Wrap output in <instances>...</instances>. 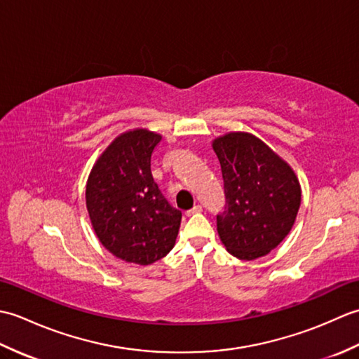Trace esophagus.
I'll list each match as a JSON object with an SVG mask.
<instances>
[{
    "instance_id": "34e87169",
    "label": "esophagus",
    "mask_w": 359,
    "mask_h": 359,
    "mask_svg": "<svg viewBox=\"0 0 359 359\" xmlns=\"http://www.w3.org/2000/svg\"><path fill=\"white\" fill-rule=\"evenodd\" d=\"M197 212H202L201 205H196V207H193L191 210L187 211V216H193V215H197Z\"/></svg>"
}]
</instances>
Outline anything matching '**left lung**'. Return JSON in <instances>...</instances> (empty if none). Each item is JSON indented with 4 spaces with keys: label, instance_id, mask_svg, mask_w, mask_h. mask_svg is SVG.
<instances>
[{
    "label": "left lung",
    "instance_id": "8db88e82",
    "mask_svg": "<svg viewBox=\"0 0 359 359\" xmlns=\"http://www.w3.org/2000/svg\"><path fill=\"white\" fill-rule=\"evenodd\" d=\"M225 189L217 233L226 251L243 261L269 255L287 238L301 207L293 168L250 133H226L212 140Z\"/></svg>",
    "mask_w": 359,
    "mask_h": 359
}]
</instances>
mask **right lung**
<instances>
[{
	"mask_svg": "<svg viewBox=\"0 0 359 359\" xmlns=\"http://www.w3.org/2000/svg\"><path fill=\"white\" fill-rule=\"evenodd\" d=\"M160 140L147 128L129 129L109 143L88 177L90 224L102 245L125 262H156L177 238L182 212L168 203L151 174Z\"/></svg>",
	"mask_w": 359,
	"mask_h": 359,
	"instance_id": "add662e5",
	"label": "right lung"
}]
</instances>
